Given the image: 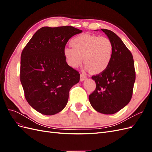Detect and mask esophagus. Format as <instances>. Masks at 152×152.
Returning <instances> with one entry per match:
<instances>
[{"mask_svg": "<svg viewBox=\"0 0 152 152\" xmlns=\"http://www.w3.org/2000/svg\"><path fill=\"white\" fill-rule=\"evenodd\" d=\"M87 79V77L86 76H84L83 74H80V80L81 82L84 81V80H86Z\"/></svg>", "mask_w": 152, "mask_h": 152, "instance_id": "obj_1", "label": "esophagus"}]
</instances>
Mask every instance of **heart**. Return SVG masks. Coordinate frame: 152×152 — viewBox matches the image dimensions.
Listing matches in <instances>:
<instances>
[{
	"label": "heart",
	"mask_w": 152,
	"mask_h": 152,
	"mask_svg": "<svg viewBox=\"0 0 152 152\" xmlns=\"http://www.w3.org/2000/svg\"><path fill=\"white\" fill-rule=\"evenodd\" d=\"M70 45L72 48H65L63 54L67 63L72 68L79 67L84 58L86 69L93 73H100L107 70L111 63L113 47L107 37L82 34L73 38Z\"/></svg>",
	"instance_id": "b5f03b06"
}]
</instances>
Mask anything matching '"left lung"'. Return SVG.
I'll use <instances>...</instances> for the list:
<instances>
[{"mask_svg":"<svg viewBox=\"0 0 152 152\" xmlns=\"http://www.w3.org/2000/svg\"><path fill=\"white\" fill-rule=\"evenodd\" d=\"M101 30L112 42L113 54L107 70L92 77L96 87L89 99L97 112L113 114L126 107L131 99L136 79L134 64L131 51L121 38L111 30Z\"/></svg>","mask_w":152,"mask_h":152,"instance_id":"left-lung-1","label":"left lung"}]
</instances>
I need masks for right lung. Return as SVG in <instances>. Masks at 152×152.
<instances>
[{
  "instance_id": "1",
  "label": "right lung",
  "mask_w": 152,
  "mask_h": 152,
  "mask_svg": "<svg viewBox=\"0 0 152 152\" xmlns=\"http://www.w3.org/2000/svg\"><path fill=\"white\" fill-rule=\"evenodd\" d=\"M82 32L72 26H44L37 31L21 55L20 80L27 102L45 115L61 112L80 74L63 54L72 37Z\"/></svg>"
}]
</instances>
